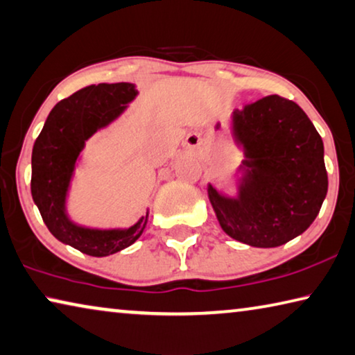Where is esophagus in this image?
<instances>
[{
    "mask_svg": "<svg viewBox=\"0 0 355 355\" xmlns=\"http://www.w3.org/2000/svg\"><path fill=\"white\" fill-rule=\"evenodd\" d=\"M189 145H191V147H198L199 140L196 139V137H189Z\"/></svg>",
    "mask_w": 355,
    "mask_h": 355,
    "instance_id": "esophagus-1",
    "label": "esophagus"
}]
</instances>
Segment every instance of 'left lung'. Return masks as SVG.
I'll use <instances>...</instances> for the list:
<instances>
[{"instance_id": "left-lung-1", "label": "left lung", "mask_w": 355, "mask_h": 355, "mask_svg": "<svg viewBox=\"0 0 355 355\" xmlns=\"http://www.w3.org/2000/svg\"><path fill=\"white\" fill-rule=\"evenodd\" d=\"M230 136L243 151L235 196L211 183L207 194L230 239L277 248L311 226L327 196L324 144L299 105L277 94L230 114Z\"/></svg>"}]
</instances>
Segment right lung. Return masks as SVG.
Returning a JSON list of instances; mask_svg holds the SVG:
<instances>
[{"instance_id":"obj_1","label":"right lung","mask_w":355,"mask_h":355,"mask_svg":"<svg viewBox=\"0 0 355 355\" xmlns=\"http://www.w3.org/2000/svg\"><path fill=\"white\" fill-rule=\"evenodd\" d=\"M134 83H99L78 89L50 112L31 155V196L56 240L93 257L131 246L148 224L147 213L129 227H93L72 219L67 210L72 180L83 150L94 134L109 128L137 98Z\"/></svg>"}]
</instances>
